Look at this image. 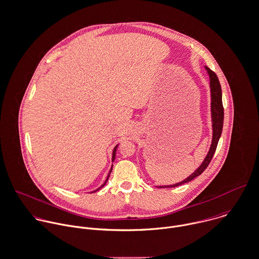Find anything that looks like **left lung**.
<instances>
[{"label":"left lung","mask_w":259,"mask_h":259,"mask_svg":"<svg viewBox=\"0 0 259 259\" xmlns=\"http://www.w3.org/2000/svg\"><path fill=\"white\" fill-rule=\"evenodd\" d=\"M209 76H210V87H211V110H212V121H213V140L211 144V148L209 150V153L207 157L205 158L204 162L202 165L193 172L190 177L185 179L184 181L177 183L175 185L171 186H160L159 188H172V187H177L180 185H183L185 183H188L195 179L196 177L200 176L202 172L206 170V168L209 166L215 151L217 149V145L219 142V139L222 134V127H223V120H224V107L222 103V91H221V85L219 82V79L214 71H212L210 68L206 67Z\"/></svg>","instance_id":"obj_1"}]
</instances>
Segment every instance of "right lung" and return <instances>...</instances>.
<instances>
[{
    "instance_id": "right-lung-1",
    "label": "right lung",
    "mask_w": 259,
    "mask_h": 259,
    "mask_svg": "<svg viewBox=\"0 0 259 259\" xmlns=\"http://www.w3.org/2000/svg\"><path fill=\"white\" fill-rule=\"evenodd\" d=\"M116 147H117V146H115V148H114V150H113V153H112V162H113V160H114V157H115V151H116ZM110 172H111V170H110ZM108 177H109V175H108V176H107V179H106V181H105V182H104V184H103V185H102V186H101V187H100V188H98V189H97V190H95V191H94V192H96V191H98V190H99V189H101V188H102V187H103V186H104V185H105V184H106V182H107V180H108Z\"/></svg>"
}]
</instances>
